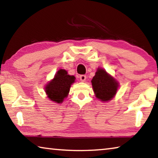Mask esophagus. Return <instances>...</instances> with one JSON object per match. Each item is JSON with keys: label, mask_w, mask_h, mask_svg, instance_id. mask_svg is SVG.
Listing matches in <instances>:
<instances>
[{"label": "esophagus", "mask_w": 158, "mask_h": 158, "mask_svg": "<svg viewBox=\"0 0 158 158\" xmlns=\"http://www.w3.org/2000/svg\"><path fill=\"white\" fill-rule=\"evenodd\" d=\"M79 79L81 81H85V79H86V76L84 75V74H81V75L79 76Z\"/></svg>", "instance_id": "34e87169"}]
</instances>
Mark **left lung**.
<instances>
[{
	"instance_id": "1",
	"label": "left lung",
	"mask_w": 158,
	"mask_h": 158,
	"mask_svg": "<svg viewBox=\"0 0 158 158\" xmlns=\"http://www.w3.org/2000/svg\"><path fill=\"white\" fill-rule=\"evenodd\" d=\"M91 82L96 98L102 102L111 100L118 87L116 80L109 75L105 69L100 68L96 72Z\"/></svg>"
}]
</instances>
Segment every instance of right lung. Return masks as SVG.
Listing matches in <instances>:
<instances>
[{"label": "right lung", "mask_w": 158, "mask_h": 158, "mask_svg": "<svg viewBox=\"0 0 158 158\" xmlns=\"http://www.w3.org/2000/svg\"><path fill=\"white\" fill-rule=\"evenodd\" d=\"M75 77L70 76L65 69H59L45 88L46 93L51 100L56 103L63 102L68 95L71 84L74 82Z\"/></svg>", "instance_id": "right-lung-1"}]
</instances>
